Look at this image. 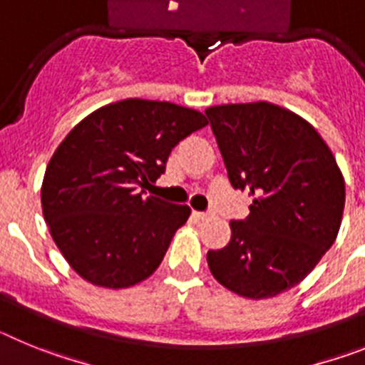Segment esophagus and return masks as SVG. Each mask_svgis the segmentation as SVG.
I'll return each instance as SVG.
<instances>
[{"instance_id": "34e87169", "label": "esophagus", "mask_w": 365, "mask_h": 365, "mask_svg": "<svg viewBox=\"0 0 365 365\" xmlns=\"http://www.w3.org/2000/svg\"><path fill=\"white\" fill-rule=\"evenodd\" d=\"M195 215H197L199 219H208V217H212L210 212H195Z\"/></svg>"}]
</instances>
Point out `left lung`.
Segmentation results:
<instances>
[{
	"mask_svg": "<svg viewBox=\"0 0 365 365\" xmlns=\"http://www.w3.org/2000/svg\"><path fill=\"white\" fill-rule=\"evenodd\" d=\"M205 113L230 185L254 197L250 214L230 221V243L208 250V267L245 298L292 289L340 230L346 185L336 160L309 122L279 106L227 104Z\"/></svg>",
	"mask_w": 365,
	"mask_h": 365,
	"instance_id": "8db88e82",
	"label": "left lung"
}]
</instances>
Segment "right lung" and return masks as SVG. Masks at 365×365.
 I'll list each match as a JSON object with an SVG mask.
<instances>
[{
  "mask_svg": "<svg viewBox=\"0 0 365 365\" xmlns=\"http://www.w3.org/2000/svg\"><path fill=\"white\" fill-rule=\"evenodd\" d=\"M206 124L182 106L128 98L74 125L41 185L45 222L74 272L125 289L157 270L190 208L146 197L144 188L163 175L173 148Z\"/></svg>",
  "mask_w": 365,
  "mask_h": 365,
  "instance_id": "right-lung-1",
  "label": "right lung"
}]
</instances>
